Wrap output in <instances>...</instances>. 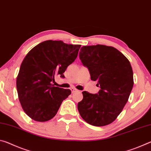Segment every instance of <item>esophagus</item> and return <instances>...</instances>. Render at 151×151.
I'll return each mask as SVG.
<instances>
[{"mask_svg":"<svg viewBox=\"0 0 151 151\" xmlns=\"http://www.w3.org/2000/svg\"><path fill=\"white\" fill-rule=\"evenodd\" d=\"M70 90H71V92H72V93H75V92H78V91L77 89L74 88H71Z\"/></svg>","mask_w":151,"mask_h":151,"instance_id":"obj_1","label":"esophagus"}]
</instances>
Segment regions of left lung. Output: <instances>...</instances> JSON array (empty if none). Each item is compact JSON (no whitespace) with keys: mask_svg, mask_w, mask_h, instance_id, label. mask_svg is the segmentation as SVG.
I'll list each match as a JSON object with an SVG mask.
<instances>
[{"mask_svg":"<svg viewBox=\"0 0 151 151\" xmlns=\"http://www.w3.org/2000/svg\"><path fill=\"white\" fill-rule=\"evenodd\" d=\"M79 58L88 68L92 81L101 89L96 94L83 91L78 103L81 116L96 127L111 124L123 109L133 86V73L129 60L116 48L96 45L83 46Z\"/></svg>","mask_w":151,"mask_h":151,"instance_id":"1","label":"left lung"}]
</instances>
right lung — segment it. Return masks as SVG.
<instances>
[{
    "mask_svg": "<svg viewBox=\"0 0 151 151\" xmlns=\"http://www.w3.org/2000/svg\"><path fill=\"white\" fill-rule=\"evenodd\" d=\"M81 45L48 40L32 48L24 57L17 78V89L22 109L39 122L54 117L70 89L54 86L56 76L65 78L67 66L77 57Z\"/></svg>",
    "mask_w": 151,
    "mask_h": 151,
    "instance_id": "add662e5",
    "label": "right lung"
}]
</instances>
